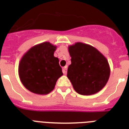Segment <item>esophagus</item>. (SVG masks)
<instances>
[{
  "label": "esophagus",
  "mask_w": 129,
  "mask_h": 129,
  "mask_svg": "<svg viewBox=\"0 0 129 129\" xmlns=\"http://www.w3.org/2000/svg\"><path fill=\"white\" fill-rule=\"evenodd\" d=\"M62 72L64 74H67V66H65L62 70Z\"/></svg>",
  "instance_id": "34e87169"
}]
</instances>
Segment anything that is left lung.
<instances>
[{
	"instance_id": "1",
	"label": "left lung",
	"mask_w": 129,
	"mask_h": 129,
	"mask_svg": "<svg viewBox=\"0 0 129 129\" xmlns=\"http://www.w3.org/2000/svg\"><path fill=\"white\" fill-rule=\"evenodd\" d=\"M71 63L67 76L75 91L92 95L104 88L110 77L107 59L92 45L78 42L68 47Z\"/></svg>"
}]
</instances>
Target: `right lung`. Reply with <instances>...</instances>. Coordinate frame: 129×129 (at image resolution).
Returning <instances> with one entry per match:
<instances>
[{"label": "right lung", "instance_id": "obj_1", "mask_svg": "<svg viewBox=\"0 0 129 129\" xmlns=\"http://www.w3.org/2000/svg\"><path fill=\"white\" fill-rule=\"evenodd\" d=\"M57 47L43 42L32 47L22 57L19 65L21 82L30 92L47 94L63 75L59 59L54 57Z\"/></svg>", "mask_w": 129, "mask_h": 129}]
</instances>
